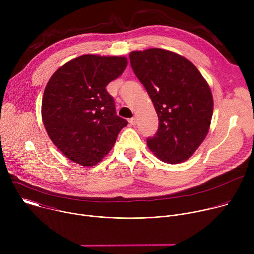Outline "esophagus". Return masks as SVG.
I'll use <instances>...</instances> for the list:
<instances>
[{
	"label": "esophagus",
	"instance_id": "1",
	"mask_svg": "<svg viewBox=\"0 0 254 254\" xmlns=\"http://www.w3.org/2000/svg\"><path fill=\"white\" fill-rule=\"evenodd\" d=\"M128 123H129L131 126H134V125L136 124V120H135V118H131V119H129V120H128Z\"/></svg>",
	"mask_w": 254,
	"mask_h": 254
}]
</instances>
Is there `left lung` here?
<instances>
[{
  "label": "left lung",
  "mask_w": 254,
  "mask_h": 254,
  "mask_svg": "<svg viewBox=\"0 0 254 254\" xmlns=\"http://www.w3.org/2000/svg\"><path fill=\"white\" fill-rule=\"evenodd\" d=\"M129 61L159 118L148 147L165 163L187 161L209 131L213 96L208 83L191 61L172 51H132Z\"/></svg>",
  "instance_id": "obj_1"
}]
</instances>
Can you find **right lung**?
<instances>
[{"instance_id":"add662e5","label":"right lung","mask_w":254,"mask_h":254,"mask_svg":"<svg viewBox=\"0 0 254 254\" xmlns=\"http://www.w3.org/2000/svg\"><path fill=\"white\" fill-rule=\"evenodd\" d=\"M127 64L123 56L86 54L65 63L49 79L42 121L53 143L72 162L85 167L99 163L127 125L105 89Z\"/></svg>"}]
</instances>
